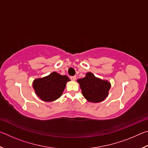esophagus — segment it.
I'll use <instances>...</instances> for the list:
<instances>
[{"mask_svg": "<svg viewBox=\"0 0 148 148\" xmlns=\"http://www.w3.org/2000/svg\"><path fill=\"white\" fill-rule=\"evenodd\" d=\"M71 80H72V81H75V80L76 79V77L75 76H71Z\"/></svg>", "mask_w": 148, "mask_h": 148, "instance_id": "34e87169", "label": "esophagus"}]
</instances>
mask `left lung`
Instances as JSON below:
<instances>
[{
	"label": "left lung",
	"instance_id": "left-lung-1",
	"mask_svg": "<svg viewBox=\"0 0 148 148\" xmlns=\"http://www.w3.org/2000/svg\"><path fill=\"white\" fill-rule=\"evenodd\" d=\"M82 92L87 101L97 103L103 101L108 96L111 84L108 80L97 77L91 72H87L83 78L77 79Z\"/></svg>",
	"mask_w": 148,
	"mask_h": 148
}]
</instances>
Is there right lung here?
Returning a JSON list of instances; mask_svg holds the SVG:
<instances>
[{"mask_svg": "<svg viewBox=\"0 0 148 148\" xmlns=\"http://www.w3.org/2000/svg\"><path fill=\"white\" fill-rule=\"evenodd\" d=\"M68 76L53 72L48 76L35 79L32 87L36 95L45 102H53L62 95L68 82Z\"/></svg>", "mask_w": 148, "mask_h": 148, "instance_id": "1", "label": "right lung"}]
</instances>
